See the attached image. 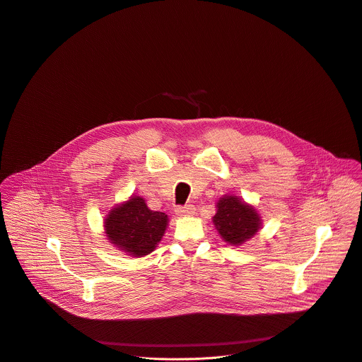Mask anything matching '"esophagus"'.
Listing matches in <instances>:
<instances>
[{
    "mask_svg": "<svg viewBox=\"0 0 362 362\" xmlns=\"http://www.w3.org/2000/svg\"><path fill=\"white\" fill-rule=\"evenodd\" d=\"M194 206L193 204H185V206H179L176 208V214L177 216H192L194 214Z\"/></svg>",
    "mask_w": 362,
    "mask_h": 362,
    "instance_id": "esophagus-1",
    "label": "esophagus"
}]
</instances>
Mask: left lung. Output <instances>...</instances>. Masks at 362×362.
Wrapping results in <instances>:
<instances>
[{
    "mask_svg": "<svg viewBox=\"0 0 362 362\" xmlns=\"http://www.w3.org/2000/svg\"><path fill=\"white\" fill-rule=\"evenodd\" d=\"M212 222L221 238L232 246L243 245L262 229L261 214L236 194L219 197Z\"/></svg>",
    "mask_w": 362,
    "mask_h": 362,
    "instance_id": "obj_1",
    "label": "left lung"
}]
</instances>
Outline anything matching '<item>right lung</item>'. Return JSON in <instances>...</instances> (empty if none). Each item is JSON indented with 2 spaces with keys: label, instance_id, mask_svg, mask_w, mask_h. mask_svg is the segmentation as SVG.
I'll return each instance as SVG.
<instances>
[{
  "label": "right lung",
  "instance_id": "obj_1",
  "mask_svg": "<svg viewBox=\"0 0 362 362\" xmlns=\"http://www.w3.org/2000/svg\"><path fill=\"white\" fill-rule=\"evenodd\" d=\"M168 225L169 216L148 209L137 194L113 206L103 221L107 240L132 257H143L156 249Z\"/></svg>",
  "mask_w": 362,
  "mask_h": 362
}]
</instances>
